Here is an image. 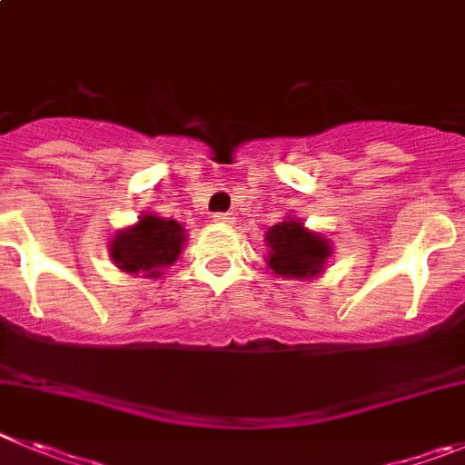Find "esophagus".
<instances>
[{
    "instance_id": "34e87169",
    "label": "esophagus",
    "mask_w": 465,
    "mask_h": 465,
    "mask_svg": "<svg viewBox=\"0 0 465 465\" xmlns=\"http://www.w3.org/2000/svg\"><path fill=\"white\" fill-rule=\"evenodd\" d=\"M212 221H214V223H221V225H225V223H232V216H230V214H225V212H216V214L212 216Z\"/></svg>"
}]
</instances>
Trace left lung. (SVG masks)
Wrapping results in <instances>:
<instances>
[{"instance_id": "left-lung-1", "label": "left lung", "mask_w": 465, "mask_h": 465, "mask_svg": "<svg viewBox=\"0 0 465 465\" xmlns=\"http://www.w3.org/2000/svg\"><path fill=\"white\" fill-rule=\"evenodd\" d=\"M267 244L272 246L267 265L274 274L291 276V279L316 276L318 272H322L327 255L331 253L327 240L304 230L300 221H281L270 228Z\"/></svg>"}]
</instances>
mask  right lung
<instances>
[{
    "label": "right lung",
    "instance_id": "obj_1",
    "mask_svg": "<svg viewBox=\"0 0 465 465\" xmlns=\"http://www.w3.org/2000/svg\"><path fill=\"white\" fill-rule=\"evenodd\" d=\"M184 228L173 219L144 214L138 225L122 230L113 240L110 255L119 270L131 274L159 276L161 267L173 265L182 253Z\"/></svg>",
    "mask_w": 465,
    "mask_h": 465
}]
</instances>
